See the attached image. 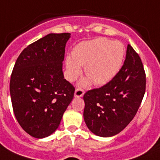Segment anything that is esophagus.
<instances>
[{
  "label": "esophagus",
  "mask_w": 160,
  "mask_h": 160,
  "mask_svg": "<svg viewBox=\"0 0 160 160\" xmlns=\"http://www.w3.org/2000/svg\"><path fill=\"white\" fill-rule=\"evenodd\" d=\"M84 90L80 89V88H76V91H75L74 96L75 97H81L84 96Z\"/></svg>",
  "instance_id": "34e87169"
}]
</instances>
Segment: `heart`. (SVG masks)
Returning a JSON list of instances; mask_svg holds the SVG:
<instances>
[{
    "mask_svg": "<svg viewBox=\"0 0 160 160\" xmlns=\"http://www.w3.org/2000/svg\"><path fill=\"white\" fill-rule=\"evenodd\" d=\"M125 55L124 45L119 41L99 38L81 42L75 46L72 55L66 57L67 79L76 80L81 74V66H84L88 76L80 80V86L87 87L92 82L97 86L105 85L118 73Z\"/></svg>",
    "mask_w": 160,
    "mask_h": 160,
    "instance_id": "1",
    "label": "heart"
}]
</instances>
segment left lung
<instances>
[{"label": "left lung", "instance_id": "1", "mask_svg": "<svg viewBox=\"0 0 160 160\" xmlns=\"http://www.w3.org/2000/svg\"><path fill=\"white\" fill-rule=\"evenodd\" d=\"M145 90L143 65L139 55L129 44L123 66L114 78L84 95L86 126L100 137L116 135L134 118Z\"/></svg>", "mask_w": 160, "mask_h": 160}]
</instances>
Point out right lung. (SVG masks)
<instances>
[{
    "instance_id": "obj_1",
    "label": "right lung",
    "mask_w": 160,
    "mask_h": 160,
    "mask_svg": "<svg viewBox=\"0 0 160 160\" xmlns=\"http://www.w3.org/2000/svg\"><path fill=\"white\" fill-rule=\"evenodd\" d=\"M69 33L49 34L25 48L10 78L11 101L22 128L36 138L57 130L74 97L64 79L63 61Z\"/></svg>"
}]
</instances>
